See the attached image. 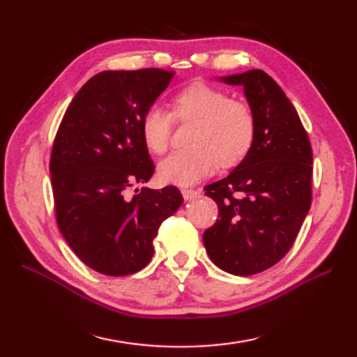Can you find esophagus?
<instances>
[{
  "mask_svg": "<svg viewBox=\"0 0 357 357\" xmlns=\"http://www.w3.org/2000/svg\"><path fill=\"white\" fill-rule=\"evenodd\" d=\"M183 196H184L185 201H192V199L199 198L201 192H199V190H190V188H184V190H183Z\"/></svg>",
  "mask_w": 357,
  "mask_h": 357,
  "instance_id": "34e87169",
  "label": "esophagus"
}]
</instances>
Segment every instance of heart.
Returning <instances> with one entry per match:
<instances>
[{"mask_svg":"<svg viewBox=\"0 0 357 357\" xmlns=\"http://www.w3.org/2000/svg\"><path fill=\"white\" fill-rule=\"evenodd\" d=\"M172 119L192 123V127L185 139L188 149L174 151L158 165V178L164 184L188 187L208 176L216 164L222 169L236 167L255 144L252 109L204 82L179 90L172 100L170 115L158 105L144 112L141 138L150 153L162 155L169 147Z\"/></svg>","mask_w":357,"mask_h":357,"instance_id":"heart-1","label":"heart"}]
</instances>
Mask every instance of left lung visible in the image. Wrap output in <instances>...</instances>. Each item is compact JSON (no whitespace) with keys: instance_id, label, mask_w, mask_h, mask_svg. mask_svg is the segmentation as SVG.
I'll list each match as a JSON object with an SVG mask.
<instances>
[{"instance_id":"1","label":"left lung","mask_w":357,"mask_h":357,"mask_svg":"<svg viewBox=\"0 0 357 357\" xmlns=\"http://www.w3.org/2000/svg\"><path fill=\"white\" fill-rule=\"evenodd\" d=\"M219 81L244 87L256 138L229 176L204 187L219 215L202 241L219 268L250 276L282 259L298 236L312 206L313 153L298 112L264 70Z\"/></svg>"}]
</instances>
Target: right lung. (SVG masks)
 <instances>
[{
    "instance_id": "right-lung-1",
    "label": "right lung",
    "mask_w": 357,
    "mask_h": 357,
    "mask_svg": "<svg viewBox=\"0 0 357 357\" xmlns=\"http://www.w3.org/2000/svg\"><path fill=\"white\" fill-rule=\"evenodd\" d=\"M173 75L104 70L81 87L59 124L50 158L56 222L75 255L102 275L146 267L159 225L184 201L173 185L130 195L155 172L141 118Z\"/></svg>"
}]
</instances>
